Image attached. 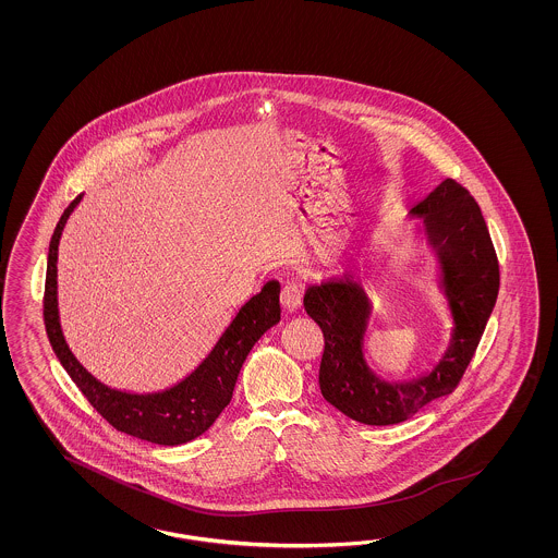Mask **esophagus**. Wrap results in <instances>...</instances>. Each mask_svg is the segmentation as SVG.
<instances>
[{"label":"esophagus","instance_id":"obj_1","mask_svg":"<svg viewBox=\"0 0 558 558\" xmlns=\"http://www.w3.org/2000/svg\"><path fill=\"white\" fill-rule=\"evenodd\" d=\"M280 301H282V306H284L287 311H296V308L301 306V303H303V290H301V287H299L294 280H287V282L282 284Z\"/></svg>","mask_w":558,"mask_h":558}]
</instances>
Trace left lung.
Returning a JSON list of instances; mask_svg holds the SVG:
<instances>
[{"label":"left lung","instance_id":"left-lung-1","mask_svg":"<svg viewBox=\"0 0 558 558\" xmlns=\"http://www.w3.org/2000/svg\"><path fill=\"white\" fill-rule=\"evenodd\" d=\"M439 264V288L452 315L450 341L429 372L389 383L371 371L364 336L372 303L354 280H327L304 292V311L325 338L319 387L327 403L354 422L392 425L457 389L471 364L499 292V262L483 213L466 187L444 180L409 210Z\"/></svg>","mask_w":558,"mask_h":558}]
</instances>
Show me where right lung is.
Instances as JSON below:
<instances>
[{
	"instance_id": "add662e5",
	"label": "right lung",
	"mask_w": 558,
	"mask_h": 558,
	"mask_svg": "<svg viewBox=\"0 0 558 558\" xmlns=\"http://www.w3.org/2000/svg\"><path fill=\"white\" fill-rule=\"evenodd\" d=\"M80 194L69 204L57 222L49 245L47 280H45V327L52 352L68 371L77 389L106 422L133 438L159 446H178L203 436L229 405L236 376L252 352L255 341L280 322V284L266 282L247 303L236 311L233 322L222 331L219 341L203 362L178 385L157 392H126L110 389L92 376L77 357L71 354L59 322L57 303V255L69 215L82 203Z\"/></svg>"
}]
</instances>
